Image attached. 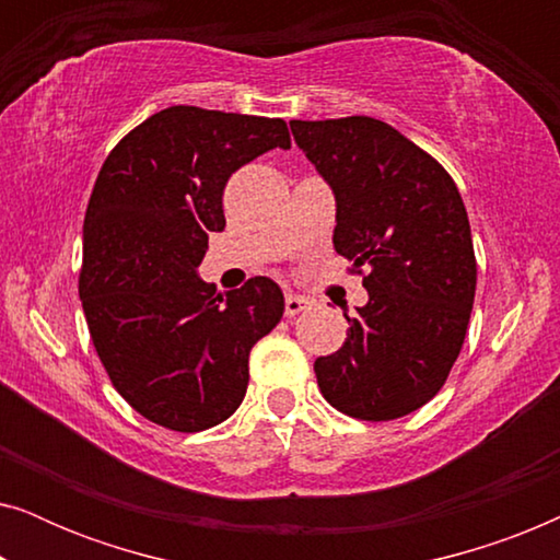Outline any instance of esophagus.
Here are the masks:
<instances>
[{
	"label": "esophagus",
	"instance_id": "esophagus-1",
	"mask_svg": "<svg viewBox=\"0 0 560 560\" xmlns=\"http://www.w3.org/2000/svg\"><path fill=\"white\" fill-rule=\"evenodd\" d=\"M305 308H308V301H305V298L295 295V293H288V295H285V316H288V318L298 316V313L305 311Z\"/></svg>",
	"mask_w": 560,
	"mask_h": 560
}]
</instances>
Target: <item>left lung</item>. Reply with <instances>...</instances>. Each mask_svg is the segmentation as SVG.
Returning <instances> with one entry per match:
<instances>
[{
	"mask_svg": "<svg viewBox=\"0 0 560 560\" xmlns=\"http://www.w3.org/2000/svg\"><path fill=\"white\" fill-rule=\"evenodd\" d=\"M336 198L334 247L366 267L370 301L318 357V387L359 420H395L435 397L469 326L477 259L462 194L439 160L372 117L290 121Z\"/></svg>",
	"mask_w": 560,
	"mask_h": 560,
	"instance_id": "1",
	"label": "left lung"
}]
</instances>
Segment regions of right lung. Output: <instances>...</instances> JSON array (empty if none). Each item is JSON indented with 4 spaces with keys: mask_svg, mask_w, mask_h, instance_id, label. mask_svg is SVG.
<instances>
[{
    "mask_svg": "<svg viewBox=\"0 0 560 560\" xmlns=\"http://www.w3.org/2000/svg\"><path fill=\"white\" fill-rule=\"evenodd\" d=\"M275 148H290L282 119L171 106L121 137L91 190L79 275L91 341L117 393L171 431L240 408L249 351L285 311L270 278L217 295L196 272L226 226V180Z\"/></svg>",
    "mask_w": 560,
    "mask_h": 560,
    "instance_id": "obj_1",
    "label": "right lung"
}]
</instances>
